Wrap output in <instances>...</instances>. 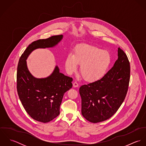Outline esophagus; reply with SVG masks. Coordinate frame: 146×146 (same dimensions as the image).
Listing matches in <instances>:
<instances>
[{
    "mask_svg": "<svg viewBox=\"0 0 146 146\" xmlns=\"http://www.w3.org/2000/svg\"><path fill=\"white\" fill-rule=\"evenodd\" d=\"M73 86H74V88H77V87L79 86V84L77 82H74V83H73Z\"/></svg>",
    "mask_w": 146,
    "mask_h": 146,
    "instance_id": "esophagus-1",
    "label": "esophagus"
}]
</instances>
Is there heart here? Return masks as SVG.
Masks as SVG:
<instances>
[{"instance_id":"b5f03b06","label":"heart","mask_w":146,"mask_h":146,"mask_svg":"<svg viewBox=\"0 0 146 146\" xmlns=\"http://www.w3.org/2000/svg\"><path fill=\"white\" fill-rule=\"evenodd\" d=\"M112 61L110 52L89 45L77 46L74 53H69L65 60V68L68 74L75 72L78 63L84 80L94 82L103 77Z\"/></svg>"}]
</instances>
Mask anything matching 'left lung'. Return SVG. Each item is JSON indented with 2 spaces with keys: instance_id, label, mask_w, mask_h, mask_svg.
Instances as JSON below:
<instances>
[{
  "instance_id": "obj_1",
  "label": "left lung",
  "mask_w": 146,
  "mask_h": 146,
  "mask_svg": "<svg viewBox=\"0 0 146 146\" xmlns=\"http://www.w3.org/2000/svg\"><path fill=\"white\" fill-rule=\"evenodd\" d=\"M130 63L125 52L118 48V59L101 79L79 89L82 113L93 123L110 119L125 100L130 80Z\"/></svg>"
}]
</instances>
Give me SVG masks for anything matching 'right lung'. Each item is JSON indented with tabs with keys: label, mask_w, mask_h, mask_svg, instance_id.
<instances>
[{
	"label": "right lung",
	"mask_w": 146,
	"mask_h": 146,
	"mask_svg": "<svg viewBox=\"0 0 146 146\" xmlns=\"http://www.w3.org/2000/svg\"><path fill=\"white\" fill-rule=\"evenodd\" d=\"M62 38L60 35L33 42L21 55L18 64L17 89L22 104L31 117L44 123L59 115L63 95L72 88V78L61 73L57 66L49 76L36 78L29 71L26 60L33 50L54 47Z\"/></svg>",
	"instance_id": "obj_1"
}]
</instances>
